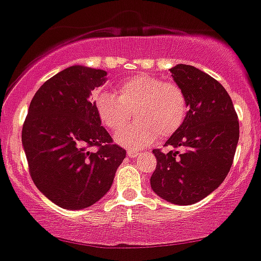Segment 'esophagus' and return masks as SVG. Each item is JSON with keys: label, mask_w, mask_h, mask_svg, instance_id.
I'll list each match as a JSON object with an SVG mask.
<instances>
[{"label": "esophagus", "mask_w": 261, "mask_h": 261, "mask_svg": "<svg viewBox=\"0 0 261 261\" xmlns=\"http://www.w3.org/2000/svg\"><path fill=\"white\" fill-rule=\"evenodd\" d=\"M138 155H139V152H138L137 149H128L127 151V156H130V158H135Z\"/></svg>", "instance_id": "obj_1"}]
</instances>
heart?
<instances>
[{
	"label": "heart",
	"mask_w": 261,
	"mask_h": 261,
	"mask_svg": "<svg viewBox=\"0 0 261 261\" xmlns=\"http://www.w3.org/2000/svg\"><path fill=\"white\" fill-rule=\"evenodd\" d=\"M117 96L99 90L92 96L99 123L110 133H119L127 125L130 113L137 123L117 137L126 147L146 146L156 138L173 135L188 115V98L177 84L153 74L138 73L122 81Z\"/></svg>",
	"instance_id": "heart-1"
}]
</instances>
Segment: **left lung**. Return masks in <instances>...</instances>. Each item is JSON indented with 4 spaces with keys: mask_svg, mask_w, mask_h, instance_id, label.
Segmentation results:
<instances>
[{
    "mask_svg": "<svg viewBox=\"0 0 261 261\" xmlns=\"http://www.w3.org/2000/svg\"><path fill=\"white\" fill-rule=\"evenodd\" d=\"M172 77L188 98L184 124L165 142L174 149H153L156 169L151 188L176 205H192L209 196L230 172L239 140V121L222 84L193 65L177 64Z\"/></svg>",
    "mask_w": 261,
    "mask_h": 261,
    "instance_id": "1",
    "label": "left lung"
}]
</instances>
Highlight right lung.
Returning <instances> with one entry per match:
<instances>
[{
  "instance_id": "right-lung-1",
  "label": "right lung",
  "mask_w": 261,
  "mask_h": 261,
  "mask_svg": "<svg viewBox=\"0 0 261 261\" xmlns=\"http://www.w3.org/2000/svg\"><path fill=\"white\" fill-rule=\"evenodd\" d=\"M105 76L81 65L59 72L35 93L22 127L34 184L64 209H85L102 198L126 158L89 101Z\"/></svg>"
}]
</instances>
